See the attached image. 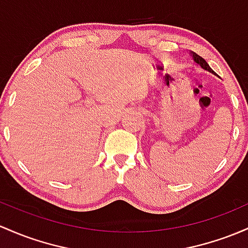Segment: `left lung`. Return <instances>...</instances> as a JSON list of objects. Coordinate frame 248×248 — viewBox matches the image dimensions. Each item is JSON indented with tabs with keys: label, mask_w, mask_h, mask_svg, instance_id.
Instances as JSON below:
<instances>
[{
	"label": "left lung",
	"mask_w": 248,
	"mask_h": 248,
	"mask_svg": "<svg viewBox=\"0 0 248 248\" xmlns=\"http://www.w3.org/2000/svg\"><path fill=\"white\" fill-rule=\"evenodd\" d=\"M189 54H190V56H192V58H193V61H194L197 64H199V66L202 68V69L207 70V72L212 73V74H216V72H214V70L208 66L207 62H206L205 60L201 58V56L198 55V54L194 53V51H189Z\"/></svg>",
	"instance_id": "obj_1"
}]
</instances>
